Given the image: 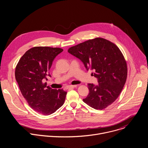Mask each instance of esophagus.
I'll use <instances>...</instances> for the list:
<instances>
[{"mask_svg":"<svg viewBox=\"0 0 148 148\" xmlns=\"http://www.w3.org/2000/svg\"><path fill=\"white\" fill-rule=\"evenodd\" d=\"M77 87V86L76 85H74V86H67L66 87L67 89H71V88H75Z\"/></svg>","mask_w":148,"mask_h":148,"instance_id":"34e87169","label":"esophagus"}]
</instances>
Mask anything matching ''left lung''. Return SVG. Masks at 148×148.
Wrapping results in <instances>:
<instances>
[{
  "mask_svg": "<svg viewBox=\"0 0 148 148\" xmlns=\"http://www.w3.org/2000/svg\"><path fill=\"white\" fill-rule=\"evenodd\" d=\"M68 52L80 59L87 70H94L98 79L97 85L88 84L90 92L83 101L95 110L108 107L118 98L127 78V64L120 49L96 37L71 47Z\"/></svg>",
  "mask_w": 148,
  "mask_h": 148,
  "instance_id": "1",
  "label": "left lung"
}]
</instances>
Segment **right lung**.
Returning a JSON list of instances; mask_svg holds the SVG:
<instances>
[{
  "mask_svg": "<svg viewBox=\"0 0 148 148\" xmlns=\"http://www.w3.org/2000/svg\"><path fill=\"white\" fill-rule=\"evenodd\" d=\"M63 49L34 47L20 58L15 69V78L20 90L29 106L45 115L56 112L64 104L67 92L47 86L45 79L51 77L49 71L54 58Z\"/></svg>",
  "mask_w": 148,
  "mask_h": 148,
  "instance_id": "add662e5",
  "label": "right lung"
}]
</instances>
